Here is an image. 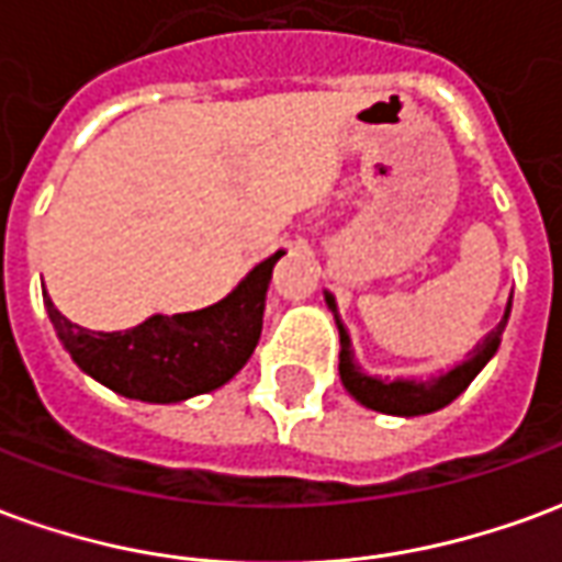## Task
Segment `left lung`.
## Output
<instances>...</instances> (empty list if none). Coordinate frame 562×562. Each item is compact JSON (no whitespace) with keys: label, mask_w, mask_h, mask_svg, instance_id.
<instances>
[{"label":"left lung","mask_w":562,"mask_h":562,"mask_svg":"<svg viewBox=\"0 0 562 562\" xmlns=\"http://www.w3.org/2000/svg\"><path fill=\"white\" fill-rule=\"evenodd\" d=\"M325 304L334 313V322H337V330H340V379L346 391L352 394L355 401L367 406V409H376V413L385 415H401V418H413V415H427L442 409L451 401H458L463 391L470 389V382L484 370V364L491 361L499 349V340H503V330L508 325V316H512V297H508L506 313L499 318L487 337H484L470 355L467 361H460L446 373L430 379H379L364 373V367L355 361L352 340H349V330L342 328V318L337 313V301L334 294L325 292Z\"/></svg>","instance_id":"8db88e82"}]
</instances>
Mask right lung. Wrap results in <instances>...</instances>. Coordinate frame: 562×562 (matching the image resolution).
<instances>
[{
    "label": "right lung",
    "instance_id": "obj_1",
    "mask_svg": "<svg viewBox=\"0 0 562 562\" xmlns=\"http://www.w3.org/2000/svg\"><path fill=\"white\" fill-rule=\"evenodd\" d=\"M282 256L277 249L258 261L216 304L195 313L153 316L128 330L80 328L50 297L44 306L63 349L87 376L128 401L180 403L222 389L256 352L270 273Z\"/></svg>",
    "mask_w": 562,
    "mask_h": 562
}]
</instances>
